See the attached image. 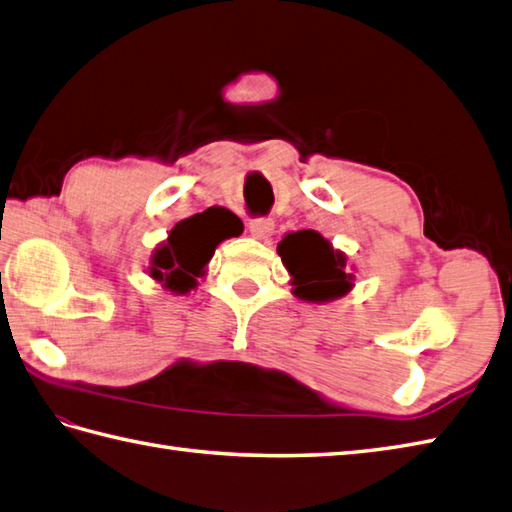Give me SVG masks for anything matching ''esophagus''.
<instances>
[{
	"instance_id": "1",
	"label": "esophagus",
	"mask_w": 512,
	"mask_h": 512,
	"mask_svg": "<svg viewBox=\"0 0 512 512\" xmlns=\"http://www.w3.org/2000/svg\"><path fill=\"white\" fill-rule=\"evenodd\" d=\"M248 228H250V233H253V237L264 239V237L273 233L275 222L270 220V217H255V220L248 222Z\"/></svg>"
}]
</instances>
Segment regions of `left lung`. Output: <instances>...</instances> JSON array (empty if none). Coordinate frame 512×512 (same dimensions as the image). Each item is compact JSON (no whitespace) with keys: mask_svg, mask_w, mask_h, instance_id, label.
<instances>
[{"mask_svg":"<svg viewBox=\"0 0 512 512\" xmlns=\"http://www.w3.org/2000/svg\"><path fill=\"white\" fill-rule=\"evenodd\" d=\"M277 253L292 275V292L303 301L339 299L354 286V277L345 270V255L317 231L288 233L279 242Z\"/></svg>","mask_w":512,"mask_h":512,"instance_id":"obj_1","label":"left lung"}]
</instances>
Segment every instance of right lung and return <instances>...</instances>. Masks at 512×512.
<instances>
[{"label": "right lung", "instance_id": "obj_1", "mask_svg": "<svg viewBox=\"0 0 512 512\" xmlns=\"http://www.w3.org/2000/svg\"><path fill=\"white\" fill-rule=\"evenodd\" d=\"M239 224L231 211L206 209L171 228L165 244H160L151 255L149 277L160 281L171 292L184 295L198 286V277L204 275L215 248L226 237H233Z\"/></svg>", "mask_w": 512, "mask_h": 512}]
</instances>
